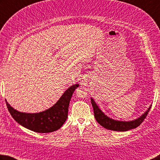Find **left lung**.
<instances>
[{
    "label": "left lung",
    "mask_w": 160,
    "mask_h": 160,
    "mask_svg": "<svg viewBox=\"0 0 160 160\" xmlns=\"http://www.w3.org/2000/svg\"><path fill=\"white\" fill-rule=\"evenodd\" d=\"M91 102L93 106V109H94V118L97 121V122L100 124L104 128L112 131H116V132H126V131H128L129 129L136 128V127H138L143 122L151 108L150 106L147 111L144 114L142 115L140 118L136 119V120L129 122H123L112 120V119L107 117L99 109L92 98H91Z\"/></svg>",
    "instance_id": "8db88e82"
}]
</instances>
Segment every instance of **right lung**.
<instances>
[{
    "label": "right lung",
    "instance_id": "1",
    "mask_svg": "<svg viewBox=\"0 0 160 160\" xmlns=\"http://www.w3.org/2000/svg\"><path fill=\"white\" fill-rule=\"evenodd\" d=\"M78 86L76 84L70 87L53 106L38 113L19 112L5 101L12 117L17 122L35 132L50 133L60 129L66 122L71 97Z\"/></svg>",
    "mask_w": 160,
    "mask_h": 160
}]
</instances>
